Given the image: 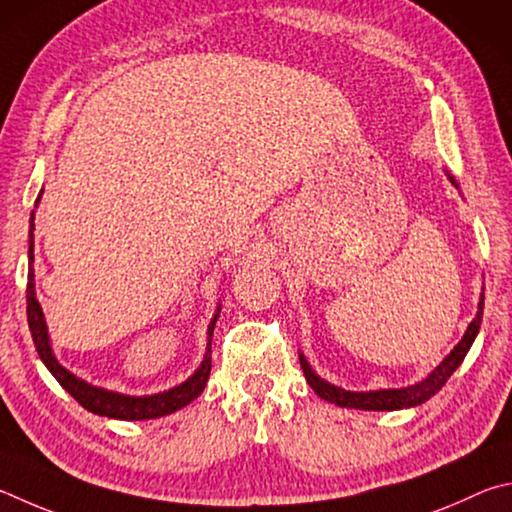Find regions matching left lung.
<instances>
[{
    "label": "left lung",
    "mask_w": 512,
    "mask_h": 512,
    "mask_svg": "<svg viewBox=\"0 0 512 512\" xmlns=\"http://www.w3.org/2000/svg\"><path fill=\"white\" fill-rule=\"evenodd\" d=\"M452 184L456 186L454 177ZM481 317H483V292L479 299V310L477 317L470 321L468 330L459 344L454 346V351L445 357V360L436 366V369L427 375L423 382L411 384V387L405 389H380V391H344L342 387H335L326 380H321L319 375L310 369L308 360L303 355H299L301 360V369L303 375H306L308 384L312 391L317 393L319 398H324L328 402H335L337 407H348V409H364V411H396V409H407V407H416L423 405L432 396H436L438 391L443 389V384L450 380V375L459 369V364L463 362V357L468 355L470 346L477 337L479 328H481Z\"/></svg>",
    "instance_id": "1"
}]
</instances>
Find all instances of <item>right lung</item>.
<instances>
[{
    "instance_id": "add662e5",
    "label": "right lung",
    "mask_w": 512,
    "mask_h": 512,
    "mask_svg": "<svg viewBox=\"0 0 512 512\" xmlns=\"http://www.w3.org/2000/svg\"><path fill=\"white\" fill-rule=\"evenodd\" d=\"M35 215L31 213V231H29V283H26V319H29V330L35 344V351H38L40 360L44 366L51 371L53 378L60 382V387L67 393L74 396L78 405H83L87 411L98 416H107V418H119V420H148V418H159V416H168L173 411L186 407L188 402H193L200 393L204 391L206 382H209V373H211V337H213V328L215 321L220 317V306L215 317L209 324V344H206V355L191 378L186 382L177 384V387L168 389L164 393H155V396H123V393L116 391H107V389H98L87 384L85 380L76 378L74 373H69L65 366L58 364L56 355L51 351L49 344V333H47V324H44V315L38 299H35V272H33V229H35Z\"/></svg>"
}]
</instances>
